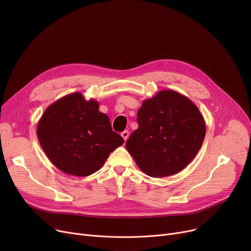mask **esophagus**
<instances>
[{
    "mask_svg": "<svg viewBox=\"0 0 251 251\" xmlns=\"http://www.w3.org/2000/svg\"><path fill=\"white\" fill-rule=\"evenodd\" d=\"M121 136L124 138V140L126 141L127 139H128V137H129V131L128 130H125V131H123V132L121 133Z\"/></svg>",
    "mask_w": 251,
    "mask_h": 251,
    "instance_id": "1",
    "label": "esophagus"
}]
</instances>
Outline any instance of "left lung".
I'll return each instance as SVG.
<instances>
[{
    "instance_id": "1",
    "label": "left lung",
    "mask_w": 251,
    "mask_h": 251,
    "mask_svg": "<svg viewBox=\"0 0 251 251\" xmlns=\"http://www.w3.org/2000/svg\"><path fill=\"white\" fill-rule=\"evenodd\" d=\"M137 123L126 149L142 172L154 178L172 176L188 166L205 136V122L199 108L172 89L144 100Z\"/></svg>"
}]
</instances>
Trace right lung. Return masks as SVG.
<instances>
[{"label":"right lung","instance_id":"1","mask_svg":"<svg viewBox=\"0 0 251 251\" xmlns=\"http://www.w3.org/2000/svg\"><path fill=\"white\" fill-rule=\"evenodd\" d=\"M99 102L73 92L50 104L36 134L49 160L62 172L85 177L96 173L124 139L112 130Z\"/></svg>","mask_w":251,"mask_h":251}]
</instances>
